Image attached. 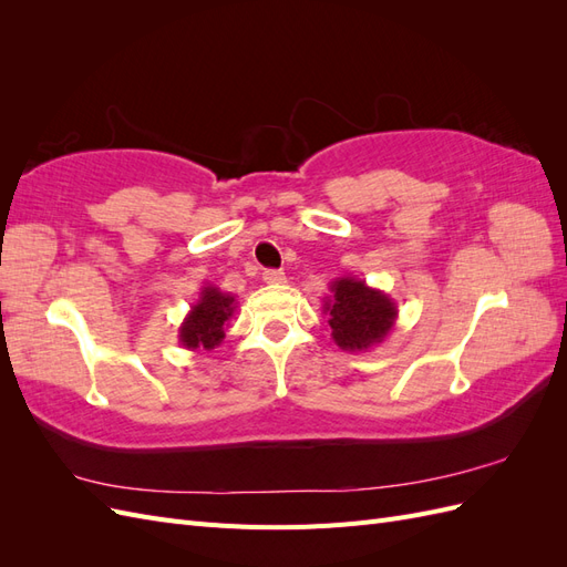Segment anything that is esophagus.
<instances>
[{"label": "esophagus", "mask_w": 567, "mask_h": 567, "mask_svg": "<svg viewBox=\"0 0 567 567\" xmlns=\"http://www.w3.org/2000/svg\"><path fill=\"white\" fill-rule=\"evenodd\" d=\"M262 279L269 286H281V284H286V274L281 269H267Z\"/></svg>", "instance_id": "1"}]
</instances>
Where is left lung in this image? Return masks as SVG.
Segmentation results:
<instances>
[{"mask_svg": "<svg viewBox=\"0 0 567 567\" xmlns=\"http://www.w3.org/2000/svg\"><path fill=\"white\" fill-rule=\"evenodd\" d=\"M323 298L331 338L346 352H369L379 348L398 323V302L379 288L354 277H338Z\"/></svg>", "mask_w": 567, "mask_h": 567, "instance_id": "left-lung-1", "label": "left lung"}]
</instances>
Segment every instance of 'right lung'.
<instances>
[{
    "mask_svg": "<svg viewBox=\"0 0 567 567\" xmlns=\"http://www.w3.org/2000/svg\"><path fill=\"white\" fill-rule=\"evenodd\" d=\"M236 298L225 293L213 284H203L198 300L192 305V310L184 317L179 326V342L186 350H215L227 336L229 321L236 312Z\"/></svg>",
    "mask_w": 567,
    "mask_h": 567,
    "instance_id": "1",
    "label": "right lung"
}]
</instances>
